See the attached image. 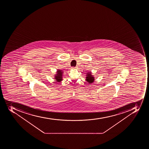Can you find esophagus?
Segmentation results:
<instances>
[{"label":"esophagus","mask_w":149,"mask_h":149,"mask_svg":"<svg viewBox=\"0 0 149 149\" xmlns=\"http://www.w3.org/2000/svg\"><path fill=\"white\" fill-rule=\"evenodd\" d=\"M72 69H75V68H76V67H72Z\"/></svg>","instance_id":"34e87169"}]
</instances>
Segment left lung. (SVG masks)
Here are the masks:
<instances>
[{
	"instance_id": "8db88e82",
	"label": "left lung",
	"mask_w": 149,
	"mask_h": 149,
	"mask_svg": "<svg viewBox=\"0 0 149 149\" xmlns=\"http://www.w3.org/2000/svg\"><path fill=\"white\" fill-rule=\"evenodd\" d=\"M86 74V81H87L88 83H93L95 81V77L93 75H92L91 72H89V73H87Z\"/></svg>"
}]
</instances>
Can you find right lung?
Segmentation results:
<instances>
[{
    "label": "right lung",
    "mask_w": 149,
    "mask_h": 149,
    "mask_svg": "<svg viewBox=\"0 0 149 149\" xmlns=\"http://www.w3.org/2000/svg\"><path fill=\"white\" fill-rule=\"evenodd\" d=\"M63 74V72L60 70H57L56 74H55L54 76V79L57 82H61L62 81V75Z\"/></svg>",
    "instance_id": "obj_1"
}]
</instances>
